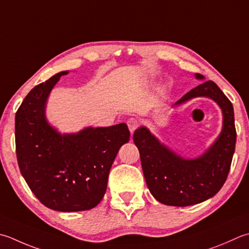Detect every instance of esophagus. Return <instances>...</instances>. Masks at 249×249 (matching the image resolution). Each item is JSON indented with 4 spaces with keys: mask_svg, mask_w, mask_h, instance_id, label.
I'll return each instance as SVG.
<instances>
[{
    "mask_svg": "<svg viewBox=\"0 0 249 249\" xmlns=\"http://www.w3.org/2000/svg\"><path fill=\"white\" fill-rule=\"evenodd\" d=\"M127 125H128V128L130 130L131 134H134V131L138 128L139 126V121L136 119V118H130L127 121Z\"/></svg>",
    "mask_w": 249,
    "mask_h": 249,
    "instance_id": "34e87169",
    "label": "esophagus"
}]
</instances>
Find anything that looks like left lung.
Listing matches in <instances>:
<instances>
[{
  "instance_id": "1",
  "label": "left lung",
  "mask_w": 249,
  "mask_h": 249,
  "mask_svg": "<svg viewBox=\"0 0 249 249\" xmlns=\"http://www.w3.org/2000/svg\"><path fill=\"white\" fill-rule=\"evenodd\" d=\"M196 77L204 76L196 73ZM196 97H208L222 110V130L205 153L188 160L160 142L147 127L135 130L134 142L140 153L145 182L160 203L190 206L213 197L226 182L235 150L236 130L231 101L213 81L204 82L187 92L173 107Z\"/></svg>"
}]
</instances>
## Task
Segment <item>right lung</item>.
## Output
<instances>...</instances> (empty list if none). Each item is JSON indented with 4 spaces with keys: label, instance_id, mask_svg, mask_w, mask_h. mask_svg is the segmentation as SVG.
<instances>
[{
    "label": "right lung",
    "instance_id": "obj_1",
    "mask_svg": "<svg viewBox=\"0 0 249 249\" xmlns=\"http://www.w3.org/2000/svg\"><path fill=\"white\" fill-rule=\"evenodd\" d=\"M62 71L36 85L15 118L18 166L38 201L58 212L89 211L104 197L120 148L128 142L127 125L86 127L61 135L48 124L46 101Z\"/></svg>",
    "mask_w": 249,
    "mask_h": 249
}]
</instances>
